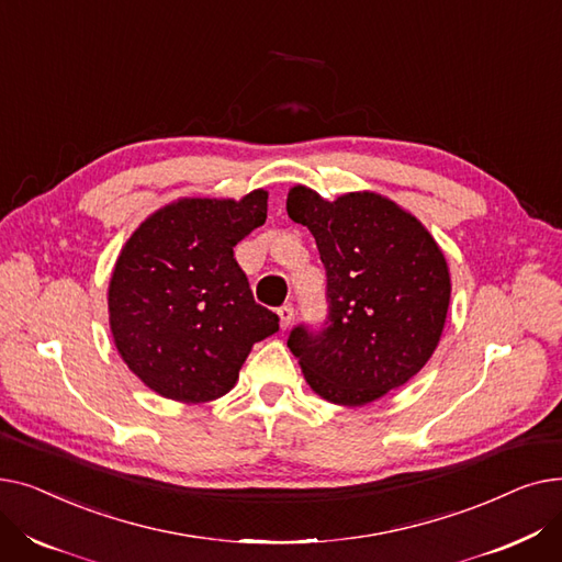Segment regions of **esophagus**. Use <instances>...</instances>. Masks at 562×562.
<instances>
[{
  "instance_id": "obj_1",
  "label": "esophagus",
  "mask_w": 562,
  "mask_h": 562,
  "mask_svg": "<svg viewBox=\"0 0 562 562\" xmlns=\"http://www.w3.org/2000/svg\"><path fill=\"white\" fill-rule=\"evenodd\" d=\"M278 316H280V328L286 330L291 326V321H293V307L291 305H282L278 310Z\"/></svg>"
}]
</instances>
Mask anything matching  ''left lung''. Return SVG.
Masks as SVG:
<instances>
[{
    "label": "left lung",
    "mask_w": 562,
    "mask_h": 562,
    "mask_svg": "<svg viewBox=\"0 0 562 562\" xmlns=\"http://www.w3.org/2000/svg\"><path fill=\"white\" fill-rule=\"evenodd\" d=\"M286 214L312 232L328 276L326 326H299L286 341L312 392L358 407L405 385L432 358L451 301L430 232L375 191L330 202L296 184Z\"/></svg>",
    "instance_id": "obj_1"
}]
</instances>
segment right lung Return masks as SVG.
<instances>
[{
	"mask_svg": "<svg viewBox=\"0 0 562 562\" xmlns=\"http://www.w3.org/2000/svg\"><path fill=\"white\" fill-rule=\"evenodd\" d=\"M266 202L263 189L241 200L180 198L147 216L117 255L106 296L113 344L159 396H225L252 346L280 330L234 259V246L263 225Z\"/></svg>",
	"mask_w": 562,
	"mask_h": 562,
	"instance_id": "1",
	"label": "right lung"
}]
</instances>
